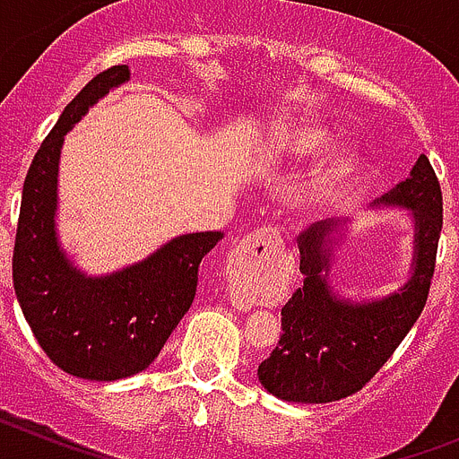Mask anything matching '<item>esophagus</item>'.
<instances>
[{
  "label": "esophagus",
  "instance_id": "1",
  "mask_svg": "<svg viewBox=\"0 0 459 459\" xmlns=\"http://www.w3.org/2000/svg\"><path fill=\"white\" fill-rule=\"evenodd\" d=\"M280 238L278 234L269 232V230H257V232L250 234L248 238H243L237 246V253H234V259H230V275L232 278H241L243 269L248 266V262L253 259V255H257V250L266 253L269 248L278 246ZM234 303L238 307H250L253 301L248 299V294H241V291H234Z\"/></svg>",
  "mask_w": 459,
  "mask_h": 459
}]
</instances>
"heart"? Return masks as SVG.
<instances>
[{
	"mask_svg": "<svg viewBox=\"0 0 459 459\" xmlns=\"http://www.w3.org/2000/svg\"><path fill=\"white\" fill-rule=\"evenodd\" d=\"M324 140V133L310 126H294L282 140V152L291 156H303L317 149ZM354 165V152L347 147H335L319 158L317 163L312 165L307 174L296 181L287 193V204L296 213H306V211L317 209L322 202H326L333 190L342 184V179L351 172Z\"/></svg>",
	"mask_w": 459,
	"mask_h": 459,
	"instance_id": "heart-1",
	"label": "heart"
}]
</instances>
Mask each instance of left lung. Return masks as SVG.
Instances as JSON below:
<instances>
[{"label": "left lung", "mask_w": 459, "mask_h": 459, "mask_svg": "<svg viewBox=\"0 0 459 459\" xmlns=\"http://www.w3.org/2000/svg\"><path fill=\"white\" fill-rule=\"evenodd\" d=\"M370 209H404L411 222V262L404 282L379 296L335 290L333 266L350 225L324 221L299 243L303 287L282 307V333L257 368L262 386L285 403H335L375 377L428 301L441 234V188L419 156L407 179L377 197Z\"/></svg>", "instance_id": "1"}]
</instances>
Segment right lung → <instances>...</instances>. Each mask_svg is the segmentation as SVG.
Masks as SVG:
<instances>
[{"instance_id": "right-lung-1", "label": "right lung", "mask_w": 459, "mask_h": 459, "mask_svg": "<svg viewBox=\"0 0 459 459\" xmlns=\"http://www.w3.org/2000/svg\"><path fill=\"white\" fill-rule=\"evenodd\" d=\"M128 80V66L108 68L64 108L27 172L15 234L13 287L31 333L55 366L91 381L149 368L193 303L202 257L222 238V232L181 234L100 275L80 269L64 248L56 227L64 137Z\"/></svg>"}]
</instances>
